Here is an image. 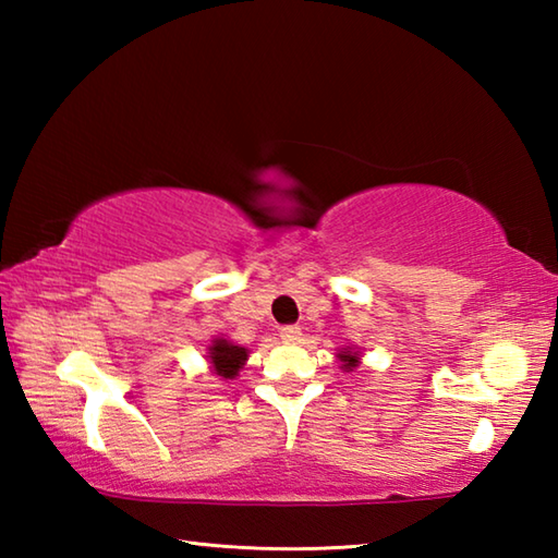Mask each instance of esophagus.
I'll list each match as a JSON object with an SVG mask.
<instances>
[{"mask_svg":"<svg viewBox=\"0 0 558 558\" xmlns=\"http://www.w3.org/2000/svg\"><path fill=\"white\" fill-rule=\"evenodd\" d=\"M300 337H302V329L298 327V325H286V327H280V339L286 344H295V342H300Z\"/></svg>","mask_w":558,"mask_h":558,"instance_id":"1","label":"esophagus"}]
</instances>
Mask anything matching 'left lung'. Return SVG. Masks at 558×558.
Here are the masks:
<instances>
[{"mask_svg": "<svg viewBox=\"0 0 558 558\" xmlns=\"http://www.w3.org/2000/svg\"><path fill=\"white\" fill-rule=\"evenodd\" d=\"M339 356V362H342V369L344 372H352V369H356V366H359V352H356V349H344V352H339L337 354Z\"/></svg>", "mask_w": 558, "mask_h": 558, "instance_id": "left-lung-1", "label": "left lung"}]
</instances>
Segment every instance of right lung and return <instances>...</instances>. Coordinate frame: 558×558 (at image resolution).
I'll return each mask as SVG.
<instances>
[{"label": "right lung", "instance_id": "add662e5", "mask_svg": "<svg viewBox=\"0 0 558 558\" xmlns=\"http://www.w3.org/2000/svg\"><path fill=\"white\" fill-rule=\"evenodd\" d=\"M245 359H248V349L241 344H233L229 339L216 337L209 347V362L214 374L223 376V379H235L243 369Z\"/></svg>", "mask_w": 558, "mask_h": 558}]
</instances>
